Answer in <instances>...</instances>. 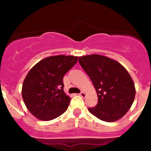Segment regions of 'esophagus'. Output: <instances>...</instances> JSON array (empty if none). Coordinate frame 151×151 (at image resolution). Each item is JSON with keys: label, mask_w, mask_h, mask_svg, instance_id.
I'll list each match as a JSON object with an SVG mask.
<instances>
[{"label": "esophagus", "mask_w": 151, "mask_h": 151, "mask_svg": "<svg viewBox=\"0 0 151 151\" xmlns=\"http://www.w3.org/2000/svg\"><path fill=\"white\" fill-rule=\"evenodd\" d=\"M79 96H81V97H83V98H84V97H85V92H81L80 93H79Z\"/></svg>", "instance_id": "34e87169"}]
</instances>
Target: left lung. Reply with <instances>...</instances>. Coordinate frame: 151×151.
I'll list each match as a JSON object with an SVG mask.
<instances>
[{
	"instance_id": "8db88e82",
	"label": "left lung",
	"mask_w": 151,
	"mask_h": 151,
	"mask_svg": "<svg viewBox=\"0 0 151 151\" xmlns=\"http://www.w3.org/2000/svg\"><path fill=\"white\" fill-rule=\"evenodd\" d=\"M79 63L92 80L98 103L89 112L104 122L117 121L133 103L136 89L131 76L122 64L108 57L91 55L79 57Z\"/></svg>"
}]
</instances>
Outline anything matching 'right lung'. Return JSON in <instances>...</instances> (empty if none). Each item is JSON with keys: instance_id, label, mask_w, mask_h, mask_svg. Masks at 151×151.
Listing matches in <instances>:
<instances>
[{"instance_id": "right-lung-1", "label": "right lung", "mask_w": 151, "mask_h": 151, "mask_svg": "<svg viewBox=\"0 0 151 151\" xmlns=\"http://www.w3.org/2000/svg\"><path fill=\"white\" fill-rule=\"evenodd\" d=\"M78 57L55 55L42 59L27 73L22 96L32 114L50 121L63 114L70 98L63 91V76L78 62Z\"/></svg>"}]
</instances>
